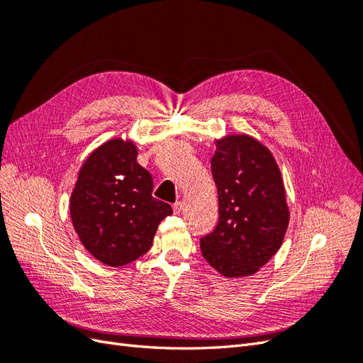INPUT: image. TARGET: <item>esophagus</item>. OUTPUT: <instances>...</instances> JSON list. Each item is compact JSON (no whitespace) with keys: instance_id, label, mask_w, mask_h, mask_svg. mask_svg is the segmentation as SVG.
<instances>
[{"instance_id":"obj_1","label":"esophagus","mask_w":363,"mask_h":363,"mask_svg":"<svg viewBox=\"0 0 363 363\" xmlns=\"http://www.w3.org/2000/svg\"><path fill=\"white\" fill-rule=\"evenodd\" d=\"M172 208H174V213H175V215H179V213L182 212V208H183V204H182V201L174 203V204H172Z\"/></svg>"}]
</instances>
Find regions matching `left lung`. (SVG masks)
Here are the masks:
<instances>
[{
	"label": "left lung",
	"mask_w": 363,
	"mask_h": 363,
	"mask_svg": "<svg viewBox=\"0 0 363 363\" xmlns=\"http://www.w3.org/2000/svg\"><path fill=\"white\" fill-rule=\"evenodd\" d=\"M212 175L219 218L200 239L201 255L225 277L251 276L276 255L288 228L280 169L269 150L240 135L216 142Z\"/></svg>",
	"instance_id": "left-lung-1"
}]
</instances>
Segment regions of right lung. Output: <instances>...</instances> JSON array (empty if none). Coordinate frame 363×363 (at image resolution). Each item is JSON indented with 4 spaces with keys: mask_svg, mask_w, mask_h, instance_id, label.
<instances>
[{
    "mask_svg": "<svg viewBox=\"0 0 363 363\" xmlns=\"http://www.w3.org/2000/svg\"><path fill=\"white\" fill-rule=\"evenodd\" d=\"M136 147L108 140L87 157L71 195L77 235L94 257L123 267L151 248L159 224L172 213L152 196V177L136 162Z\"/></svg>",
    "mask_w": 363,
    "mask_h": 363,
    "instance_id": "1",
    "label": "right lung"
}]
</instances>
